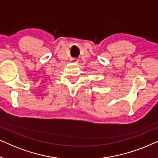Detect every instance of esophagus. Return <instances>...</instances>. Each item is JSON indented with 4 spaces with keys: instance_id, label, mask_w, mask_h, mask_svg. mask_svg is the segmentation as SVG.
I'll return each instance as SVG.
<instances>
[{
    "instance_id": "1",
    "label": "esophagus",
    "mask_w": 158,
    "mask_h": 158,
    "mask_svg": "<svg viewBox=\"0 0 158 158\" xmlns=\"http://www.w3.org/2000/svg\"><path fill=\"white\" fill-rule=\"evenodd\" d=\"M70 62H73V63H77L78 62V60L76 59V58H71Z\"/></svg>"
}]
</instances>
